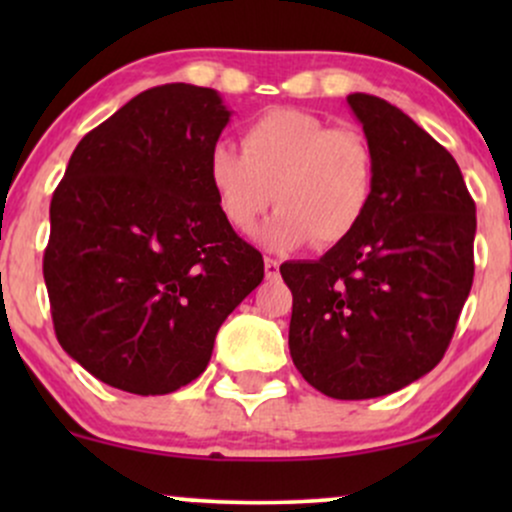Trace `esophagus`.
<instances>
[{"mask_svg": "<svg viewBox=\"0 0 512 512\" xmlns=\"http://www.w3.org/2000/svg\"><path fill=\"white\" fill-rule=\"evenodd\" d=\"M264 274H267V279L272 281L279 276V262L272 260V257H264Z\"/></svg>", "mask_w": 512, "mask_h": 512, "instance_id": "34e87169", "label": "esophagus"}]
</instances>
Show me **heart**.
Segmentation results:
<instances>
[{
	"label": "heart",
	"mask_w": 512,
	"mask_h": 512,
	"mask_svg": "<svg viewBox=\"0 0 512 512\" xmlns=\"http://www.w3.org/2000/svg\"><path fill=\"white\" fill-rule=\"evenodd\" d=\"M209 185L221 216L250 233L269 204L279 209L260 231L267 250L286 252L313 240L344 243L361 226L375 195V154L354 127H332L313 113L274 108L248 122L243 151L211 146Z\"/></svg>",
	"instance_id": "b5f03b06"
}]
</instances>
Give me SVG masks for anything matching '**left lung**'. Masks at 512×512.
<instances>
[{"label": "left lung", "instance_id": "8db88e82", "mask_svg": "<svg viewBox=\"0 0 512 512\" xmlns=\"http://www.w3.org/2000/svg\"><path fill=\"white\" fill-rule=\"evenodd\" d=\"M346 103L375 154L361 226L320 260L279 267L298 373L334 399H373L433 370L474 279L477 207L457 161L378 96Z\"/></svg>", "mask_w": 512, "mask_h": 512}]
</instances>
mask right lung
Segmentation results:
<instances>
[{
  "label": "right lung",
  "mask_w": 512,
  "mask_h": 512,
  "mask_svg": "<svg viewBox=\"0 0 512 512\" xmlns=\"http://www.w3.org/2000/svg\"><path fill=\"white\" fill-rule=\"evenodd\" d=\"M228 120L214 88L156 86L69 158L43 276L57 342L105 385L149 397L192 383L223 320L264 279L262 255L209 185Z\"/></svg>",
  "instance_id": "add662e5"
}]
</instances>
